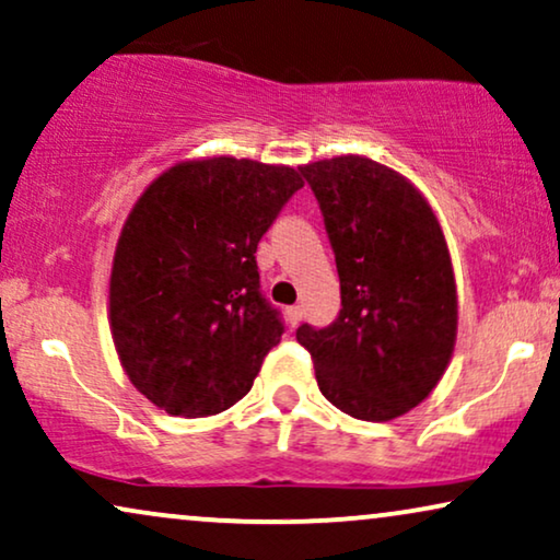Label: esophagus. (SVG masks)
Segmentation results:
<instances>
[{
	"instance_id": "1",
	"label": "esophagus",
	"mask_w": 560,
	"mask_h": 560,
	"mask_svg": "<svg viewBox=\"0 0 560 560\" xmlns=\"http://www.w3.org/2000/svg\"><path fill=\"white\" fill-rule=\"evenodd\" d=\"M284 315H287V323L296 327V325H300V319H302V310L300 307H287Z\"/></svg>"
}]
</instances>
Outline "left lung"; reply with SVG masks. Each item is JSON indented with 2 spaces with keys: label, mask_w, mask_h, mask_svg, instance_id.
<instances>
[{
  "label": "left lung",
  "mask_w": 560,
  "mask_h": 560,
  "mask_svg": "<svg viewBox=\"0 0 560 560\" xmlns=\"http://www.w3.org/2000/svg\"><path fill=\"white\" fill-rule=\"evenodd\" d=\"M340 276V315L296 340L319 392L355 420L386 422L428 399L448 369L458 294L443 228L422 191L366 155L304 163Z\"/></svg>",
  "instance_id": "left-lung-1"
}]
</instances>
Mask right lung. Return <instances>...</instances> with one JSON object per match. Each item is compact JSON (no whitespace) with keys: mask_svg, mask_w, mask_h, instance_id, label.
Masks as SVG:
<instances>
[{"mask_svg":"<svg viewBox=\"0 0 560 560\" xmlns=\"http://www.w3.org/2000/svg\"><path fill=\"white\" fill-rule=\"evenodd\" d=\"M304 182L233 155L178 161L145 186L117 237L109 330L132 386L176 417L250 392L284 327L260 296L256 248Z\"/></svg>","mask_w":560,"mask_h":560,"instance_id":"1","label":"right lung"}]
</instances>
